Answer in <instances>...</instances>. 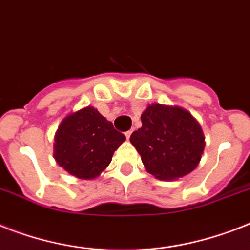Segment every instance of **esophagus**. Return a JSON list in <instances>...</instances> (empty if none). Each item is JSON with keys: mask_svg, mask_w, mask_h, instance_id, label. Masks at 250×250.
I'll return each instance as SVG.
<instances>
[{"mask_svg": "<svg viewBox=\"0 0 250 250\" xmlns=\"http://www.w3.org/2000/svg\"><path fill=\"white\" fill-rule=\"evenodd\" d=\"M132 132H133V129H129V131L125 132V137H127V139H129V137H131Z\"/></svg>", "mask_w": 250, "mask_h": 250, "instance_id": "obj_1", "label": "esophagus"}]
</instances>
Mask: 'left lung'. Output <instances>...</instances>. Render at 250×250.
Here are the masks:
<instances>
[{"label":"left lung","instance_id":"obj_1","mask_svg":"<svg viewBox=\"0 0 250 250\" xmlns=\"http://www.w3.org/2000/svg\"><path fill=\"white\" fill-rule=\"evenodd\" d=\"M143 127L129 137L146 171L159 180H173L194 171L204 150L198 122L180 107L153 104L141 114Z\"/></svg>","mask_w":250,"mask_h":250}]
</instances>
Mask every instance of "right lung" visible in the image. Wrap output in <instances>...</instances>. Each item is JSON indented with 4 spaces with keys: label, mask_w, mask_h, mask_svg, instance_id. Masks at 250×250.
Here are the masks:
<instances>
[{
    "label": "right lung",
    "mask_w": 250,
    "mask_h": 250,
    "mask_svg": "<svg viewBox=\"0 0 250 250\" xmlns=\"http://www.w3.org/2000/svg\"><path fill=\"white\" fill-rule=\"evenodd\" d=\"M125 136L96 109L88 106L68 115L55 136L54 157L78 178L97 177L111 162Z\"/></svg>",
    "instance_id": "right-lung-1"
}]
</instances>
